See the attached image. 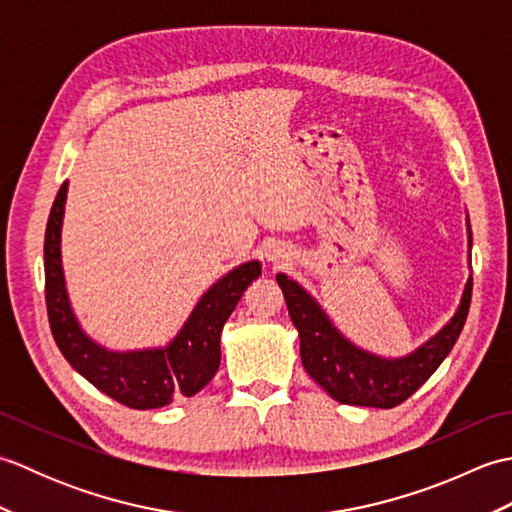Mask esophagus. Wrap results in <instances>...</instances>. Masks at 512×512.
I'll return each mask as SVG.
<instances>
[{"instance_id": "1", "label": "esophagus", "mask_w": 512, "mask_h": 512, "mask_svg": "<svg viewBox=\"0 0 512 512\" xmlns=\"http://www.w3.org/2000/svg\"><path fill=\"white\" fill-rule=\"evenodd\" d=\"M288 255L284 253V250H279V248H273V250H268V255H266V259L273 266H279V264H284V259H286Z\"/></svg>"}]
</instances>
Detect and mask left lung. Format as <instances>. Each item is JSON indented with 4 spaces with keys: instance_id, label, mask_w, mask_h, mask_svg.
I'll return each instance as SVG.
<instances>
[{
    "instance_id": "left-lung-1",
    "label": "left lung",
    "mask_w": 512,
    "mask_h": 512,
    "mask_svg": "<svg viewBox=\"0 0 512 512\" xmlns=\"http://www.w3.org/2000/svg\"><path fill=\"white\" fill-rule=\"evenodd\" d=\"M471 242L473 235L469 226V246ZM277 284L284 292L290 319L299 330V352L306 372L343 405L376 409L400 405L413 391L427 383L458 341L473 292V277H469L458 310L436 336H431L427 343H422L418 350L407 356L383 358L347 341L334 328L319 303L295 279L279 273Z\"/></svg>"
}]
</instances>
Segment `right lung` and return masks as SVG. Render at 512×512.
Here are the masks:
<instances>
[{"label": "right lung", "mask_w": 512, "mask_h": 512, "mask_svg": "<svg viewBox=\"0 0 512 512\" xmlns=\"http://www.w3.org/2000/svg\"><path fill=\"white\" fill-rule=\"evenodd\" d=\"M68 182L54 198L43 242L46 306L54 341L76 372L103 394L132 409H158L209 385L220 367V336L242 292L262 275V264L246 262L204 292L191 317L167 347L112 352L92 341L76 321L61 266V224Z\"/></svg>", "instance_id": "add662e5"}]
</instances>
